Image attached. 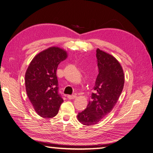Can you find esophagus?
Wrapping results in <instances>:
<instances>
[{
	"instance_id": "obj_1",
	"label": "esophagus",
	"mask_w": 153,
	"mask_h": 153,
	"mask_svg": "<svg viewBox=\"0 0 153 153\" xmlns=\"http://www.w3.org/2000/svg\"><path fill=\"white\" fill-rule=\"evenodd\" d=\"M76 98V95H68V98H69V99H74Z\"/></svg>"
}]
</instances>
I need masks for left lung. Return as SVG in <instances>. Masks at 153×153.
Segmentation results:
<instances>
[{
  "mask_svg": "<svg viewBox=\"0 0 153 153\" xmlns=\"http://www.w3.org/2000/svg\"><path fill=\"white\" fill-rule=\"evenodd\" d=\"M98 75L87 108L78 113L77 119L83 125L97 124L114 108L121 94L125 76L121 65L114 56L97 49Z\"/></svg>",
  "mask_w": 153,
  "mask_h": 153,
  "instance_id": "8db88e82",
  "label": "left lung"
}]
</instances>
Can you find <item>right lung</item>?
I'll use <instances>...</instances> for the list:
<instances>
[{
    "instance_id": "add662e5",
    "label": "right lung",
    "mask_w": 153,
    "mask_h": 153,
    "mask_svg": "<svg viewBox=\"0 0 153 153\" xmlns=\"http://www.w3.org/2000/svg\"><path fill=\"white\" fill-rule=\"evenodd\" d=\"M67 56V52L61 48H49L34 56L26 71L27 96L35 111L44 118L56 116L63 102L56 72L59 63Z\"/></svg>"
}]
</instances>
